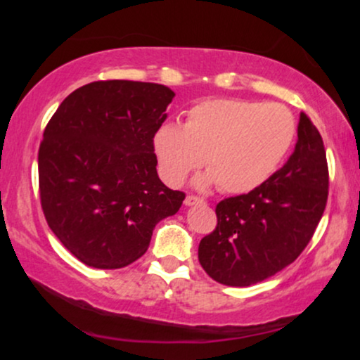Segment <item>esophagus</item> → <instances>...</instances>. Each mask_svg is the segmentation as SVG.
Wrapping results in <instances>:
<instances>
[{"instance_id":"1","label":"esophagus","mask_w":360,"mask_h":360,"mask_svg":"<svg viewBox=\"0 0 360 360\" xmlns=\"http://www.w3.org/2000/svg\"><path fill=\"white\" fill-rule=\"evenodd\" d=\"M184 203L188 206H193V205L205 203V200H203V198H200V196H194V194H188V196H186V200H184Z\"/></svg>"}]
</instances>
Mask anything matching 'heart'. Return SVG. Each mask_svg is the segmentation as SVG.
Listing matches in <instances>:
<instances>
[{
    "instance_id": "obj_1",
    "label": "heart",
    "mask_w": 360,
    "mask_h": 360,
    "mask_svg": "<svg viewBox=\"0 0 360 360\" xmlns=\"http://www.w3.org/2000/svg\"><path fill=\"white\" fill-rule=\"evenodd\" d=\"M296 135V120L281 103L217 98L186 111L183 127L164 123L152 148L159 174L179 186L189 172L206 169L198 186L217 183L225 193H249L272 176Z\"/></svg>"
}]
</instances>
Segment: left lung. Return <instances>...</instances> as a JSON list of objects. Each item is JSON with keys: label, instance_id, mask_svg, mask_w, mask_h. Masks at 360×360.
<instances>
[{"label": "left lung", "instance_id": "left-lung-1", "mask_svg": "<svg viewBox=\"0 0 360 360\" xmlns=\"http://www.w3.org/2000/svg\"><path fill=\"white\" fill-rule=\"evenodd\" d=\"M328 200V164L320 131L300 115L295 152L279 171L247 194L214 208L217 226L201 238L198 259L210 278L252 286L298 259Z\"/></svg>", "mask_w": 360, "mask_h": 360}]
</instances>
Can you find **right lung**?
<instances>
[{"label": "right lung", "mask_w": 360, "mask_h": 360, "mask_svg": "<svg viewBox=\"0 0 360 360\" xmlns=\"http://www.w3.org/2000/svg\"><path fill=\"white\" fill-rule=\"evenodd\" d=\"M174 91L140 81H94L72 91L44 130L39 191L45 220L76 259L120 269L142 257L186 194L157 176L154 131Z\"/></svg>", "instance_id": "obj_1"}]
</instances>
